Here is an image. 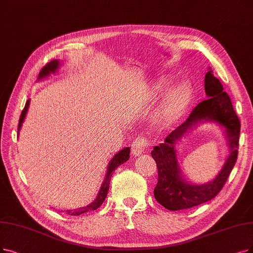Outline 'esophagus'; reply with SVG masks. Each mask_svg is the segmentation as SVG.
<instances>
[{"label": "esophagus", "mask_w": 253, "mask_h": 253, "mask_svg": "<svg viewBox=\"0 0 253 253\" xmlns=\"http://www.w3.org/2000/svg\"><path fill=\"white\" fill-rule=\"evenodd\" d=\"M148 147V140L143 136H138L132 144V154L139 156Z\"/></svg>", "instance_id": "34e87169"}]
</instances>
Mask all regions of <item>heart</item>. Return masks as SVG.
Here are the masks:
<instances>
[{
  "instance_id": "1",
  "label": "heart",
  "mask_w": 253,
  "mask_h": 253,
  "mask_svg": "<svg viewBox=\"0 0 253 253\" xmlns=\"http://www.w3.org/2000/svg\"><path fill=\"white\" fill-rule=\"evenodd\" d=\"M191 95L192 87L188 82L181 83L173 88L156 115L157 123L164 126L174 124L189 105Z\"/></svg>"
}]
</instances>
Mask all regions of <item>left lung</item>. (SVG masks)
Instances as JSON below:
<instances>
[{
    "label": "left lung",
    "instance_id": "8db88e82",
    "mask_svg": "<svg viewBox=\"0 0 253 253\" xmlns=\"http://www.w3.org/2000/svg\"><path fill=\"white\" fill-rule=\"evenodd\" d=\"M205 89L209 96L199 103L184 124L172 130L163 143L154 147L151 157L158 168V183L154 195L160 205L169 211L186 210L213 199L223 188L238 159L241 124L229 95L220 81L209 70L205 77ZM201 120L216 121L226 128L231 155L217 177L209 184L191 185L180 175L176 161L175 142L186 130Z\"/></svg>",
    "mask_w": 253,
    "mask_h": 253
}]
</instances>
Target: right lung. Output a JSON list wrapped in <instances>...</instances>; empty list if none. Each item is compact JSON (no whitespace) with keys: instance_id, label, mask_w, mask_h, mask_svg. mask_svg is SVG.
Instances as JSON below:
<instances>
[{"instance_id":"add662e5","label":"right lung","mask_w":253,"mask_h":253,"mask_svg":"<svg viewBox=\"0 0 253 253\" xmlns=\"http://www.w3.org/2000/svg\"><path fill=\"white\" fill-rule=\"evenodd\" d=\"M59 66V61L58 60H53V61H50L48 63L45 64V66H43V68L40 70L39 73V78H44L46 76H48L50 73H55L57 68ZM29 104H30V99L27 100V103L25 105V108L23 109L22 111V114H21V117H19V121H18V126H17V134L19 132V129H21V126H22V124L23 121L26 117V114H27V111H28V108H29ZM129 159V147H126L124 148L123 150H120L119 153H117L114 158L111 160L110 164H109V167H108V171H107V175H106V178L104 179V183L102 185V188H100L98 194H97V197L95 198V200L93 201V203H91L90 205L84 207V208H81L77 211H66V213L68 215H72V216H79L81 214L83 213H86V211H94L96 209H98L100 206L103 205L104 200L106 199L107 197V194H108V191H109V186H110V180H111V176H112L113 172L116 170V168L121 165L126 163V162Z\"/></svg>"}]
</instances>
